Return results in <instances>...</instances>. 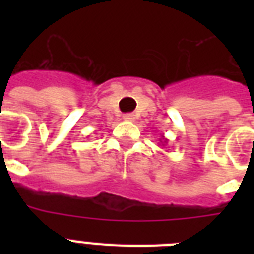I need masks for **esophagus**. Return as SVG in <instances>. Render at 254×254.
Returning a JSON list of instances; mask_svg holds the SVG:
<instances>
[{"label": "esophagus", "mask_w": 254, "mask_h": 254, "mask_svg": "<svg viewBox=\"0 0 254 254\" xmlns=\"http://www.w3.org/2000/svg\"><path fill=\"white\" fill-rule=\"evenodd\" d=\"M134 115L133 113H127V115H124V120L125 121H134Z\"/></svg>", "instance_id": "1"}]
</instances>
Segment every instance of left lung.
Instances as JSON below:
<instances>
[{
	"instance_id": "left-lung-1",
	"label": "left lung",
	"mask_w": 254,
	"mask_h": 254,
	"mask_svg": "<svg viewBox=\"0 0 254 254\" xmlns=\"http://www.w3.org/2000/svg\"><path fill=\"white\" fill-rule=\"evenodd\" d=\"M159 142L162 143V146H165V145H167V138H165V137H161V138H159Z\"/></svg>"
}]
</instances>
